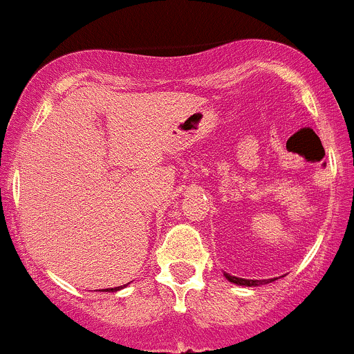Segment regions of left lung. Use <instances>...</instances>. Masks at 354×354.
<instances>
[{
	"instance_id": "obj_1",
	"label": "left lung",
	"mask_w": 354,
	"mask_h": 354,
	"mask_svg": "<svg viewBox=\"0 0 354 354\" xmlns=\"http://www.w3.org/2000/svg\"><path fill=\"white\" fill-rule=\"evenodd\" d=\"M223 275H225V279L229 282H232V284H237V286H244V288H258V286H265L277 281V279H261V281H254V279H241V277H236V275L225 274V272H223Z\"/></svg>"
}]
</instances>
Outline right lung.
I'll return each mask as SVG.
<instances>
[{
	"instance_id": "right-lung-1",
	"label": "right lung",
	"mask_w": 354,
	"mask_h": 354,
	"mask_svg": "<svg viewBox=\"0 0 354 354\" xmlns=\"http://www.w3.org/2000/svg\"><path fill=\"white\" fill-rule=\"evenodd\" d=\"M127 286V284H125ZM125 286H120V288H111V289H103V291H106V292H117V291H120V289H124Z\"/></svg>"
}]
</instances>
